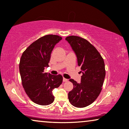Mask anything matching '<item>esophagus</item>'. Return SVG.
Segmentation results:
<instances>
[{"instance_id":"1","label":"esophagus","mask_w":129,"mask_h":129,"mask_svg":"<svg viewBox=\"0 0 129 129\" xmlns=\"http://www.w3.org/2000/svg\"><path fill=\"white\" fill-rule=\"evenodd\" d=\"M68 79H65V78H63V82H68Z\"/></svg>"}]
</instances>
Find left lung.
Returning a JSON list of instances; mask_svg holds the SVG:
<instances>
[{
	"instance_id": "obj_1",
	"label": "left lung",
	"mask_w": 129,
	"mask_h": 129,
	"mask_svg": "<svg viewBox=\"0 0 129 129\" xmlns=\"http://www.w3.org/2000/svg\"><path fill=\"white\" fill-rule=\"evenodd\" d=\"M66 40L76 54L83 74L80 83L69 80L73 89L69 93V100L76 107H85L93 103L101 92L106 75L105 62L96 47L85 39L69 36Z\"/></svg>"
}]
</instances>
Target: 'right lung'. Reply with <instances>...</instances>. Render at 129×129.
<instances>
[{"mask_svg":"<svg viewBox=\"0 0 129 129\" xmlns=\"http://www.w3.org/2000/svg\"><path fill=\"white\" fill-rule=\"evenodd\" d=\"M62 39L58 35H47L33 42L23 53L19 63L22 86L31 101L46 106L54 100L52 90L63 82L60 75L43 73L49 66L51 53L54 46Z\"/></svg>","mask_w":129,"mask_h":129,"instance_id":"right-lung-1","label":"right lung"}]
</instances>
